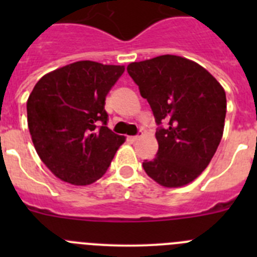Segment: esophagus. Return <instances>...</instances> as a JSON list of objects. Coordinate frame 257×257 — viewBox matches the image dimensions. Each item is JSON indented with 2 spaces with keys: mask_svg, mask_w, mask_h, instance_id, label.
<instances>
[{
  "mask_svg": "<svg viewBox=\"0 0 257 257\" xmlns=\"http://www.w3.org/2000/svg\"><path fill=\"white\" fill-rule=\"evenodd\" d=\"M142 138V135H135V136H128V140H131V142H138V140Z\"/></svg>",
  "mask_w": 257,
  "mask_h": 257,
  "instance_id": "obj_1",
  "label": "esophagus"
}]
</instances>
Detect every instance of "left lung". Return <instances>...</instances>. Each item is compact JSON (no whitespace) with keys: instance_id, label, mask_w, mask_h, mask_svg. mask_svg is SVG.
Returning a JSON list of instances; mask_svg holds the SVG:
<instances>
[{"instance_id":"8db88e82","label":"left lung","mask_w":257,"mask_h":257,"mask_svg":"<svg viewBox=\"0 0 257 257\" xmlns=\"http://www.w3.org/2000/svg\"><path fill=\"white\" fill-rule=\"evenodd\" d=\"M127 72L160 124L157 157L143 162L145 172L166 188L192 183L211 162L222 138L224 88L208 70L183 56L135 61Z\"/></svg>"}]
</instances>
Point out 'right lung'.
Listing matches in <instances>:
<instances>
[{"mask_svg": "<svg viewBox=\"0 0 257 257\" xmlns=\"http://www.w3.org/2000/svg\"><path fill=\"white\" fill-rule=\"evenodd\" d=\"M124 65L81 60L45 74L27 100L29 133L56 178L88 185L103 176L126 138L106 127L105 97ZM99 121L103 122L100 129Z\"/></svg>", "mask_w": 257, "mask_h": 257, "instance_id": "add662e5", "label": "right lung"}]
</instances>
